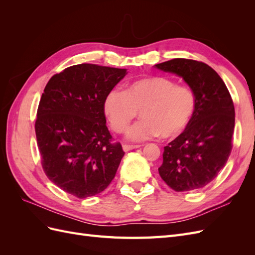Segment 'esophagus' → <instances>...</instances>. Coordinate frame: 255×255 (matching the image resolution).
<instances>
[{"label":"esophagus","mask_w":255,"mask_h":255,"mask_svg":"<svg viewBox=\"0 0 255 255\" xmlns=\"http://www.w3.org/2000/svg\"><path fill=\"white\" fill-rule=\"evenodd\" d=\"M122 148H123V151L128 152V151H132V150H134V149L140 148V145H139V144H135V145H132V144H123Z\"/></svg>","instance_id":"obj_1"}]
</instances>
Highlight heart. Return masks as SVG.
<instances>
[{
    "label": "heart",
    "mask_w": 255,
    "mask_h": 255,
    "mask_svg": "<svg viewBox=\"0 0 255 255\" xmlns=\"http://www.w3.org/2000/svg\"><path fill=\"white\" fill-rule=\"evenodd\" d=\"M103 110L113 129L122 133L140 111L141 120L130 128L128 139L144 141L161 136L172 138L186 128L196 110L194 92L164 76L130 82L126 90H111Z\"/></svg>",
    "instance_id": "heart-1"
}]
</instances>
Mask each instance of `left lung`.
Here are the masks:
<instances>
[{
  "label": "left lung",
  "mask_w": 255,
  "mask_h": 255,
  "mask_svg": "<svg viewBox=\"0 0 255 255\" xmlns=\"http://www.w3.org/2000/svg\"><path fill=\"white\" fill-rule=\"evenodd\" d=\"M182 78L196 98L184 132L164 148L158 173L175 191H192L212 182L232 150L235 110L225 82L201 61L174 58L154 66Z\"/></svg>",
  "instance_id": "1"
}]
</instances>
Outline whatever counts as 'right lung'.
<instances>
[{
	"mask_svg": "<svg viewBox=\"0 0 255 255\" xmlns=\"http://www.w3.org/2000/svg\"><path fill=\"white\" fill-rule=\"evenodd\" d=\"M127 69L81 64L53 75L38 106L35 130L49 180L76 198L102 192L125 155L106 127V95Z\"/></svg>",
	"mask_w": 255,
	"mask_h": 255,
	"instance_id": "1",
	"label": "right lung"
}]
</instances>
